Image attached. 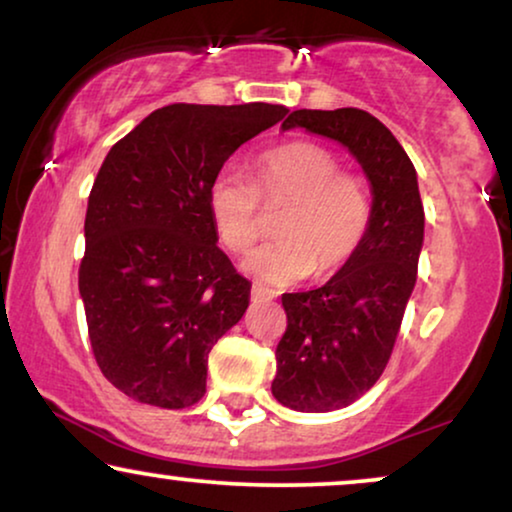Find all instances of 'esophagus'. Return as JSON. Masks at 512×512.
<instances>
[{
    "instance_id": "esophagus-1",
    "label": "esophagus",
    "mask_w": 512,
    "mask_h": 512,
    "mask_svg": "<svg viewBox=\"0 0 512 512\" xmlns=\"http://www.w3.org/2000/svg\"><path fill=\"white\" fill-rule=\"evenodd\" d=\"M272 298H275V291L265 289L261 284L251 286V300H254V303H263V300H272Z\"/></svg>"
}]
</instances>
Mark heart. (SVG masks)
Instances as JSON below:
<instances>
[{
	"label": "heart",
	"mask_w": 512,
	"mask_h": 512,
	"mask_svg": "<svg viewBox=\"0 0 512 512\" xmlns=\"http://www.w3.org/2000/svg\"><path fill=\"white\" fill-rule=\"evenodd\" d=\"M207 205L216 237L233 254H244L261 237L263 205L286 207L275 228L279 240L244 258L249 275L275 286L338 272L370 226V195L361 179L342 172L331 149L305 139L261 153L256 184L235 170L221 172Z\"/></svg>",
	"instance_id": "heart-1"
}]
</instances>
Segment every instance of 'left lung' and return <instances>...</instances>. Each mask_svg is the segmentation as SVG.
I'll list each match as a JSON object with an SVG mask.
<instances>
[{"label":"left lung","mask_w":512,"mask_h":512,"mask_svg":"<svg viewBox=\"0 0 512 512\" xmlns=\"http://www.w3.org/2000/svg\"><path fill=\"white\" fill-rule=\"evenodd\" d=\"M284 130L335 139L359 160L373 191L356 254L324 286L284 293L272 396L291 410L331 412L361 398L387 368L424 242L417 172L387 125L363 109H298Z\"/></svg>","instance_id":"8db88e82"}]
</instances>
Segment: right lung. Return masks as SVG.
Masks as SVG:
<instances>
[{
    "mask_svg": "<svg viewBox=\"0 0 512 512\" xmlns=\"http://www.w3.org/2000/svg\"><path fill=\"white\" fill-rule=\"evenodd\" d=\"M282 104H170L111 146L86 212L79 291L102 375L165 410L198 403L207 356L249 307L251 282L216 247L207 195Z\"/></svg>",
    "mask_w": 512,
    "mask_h": 512,
    "instance_id": "obj_1",
    "label": "right lung"
}]
</instances>
